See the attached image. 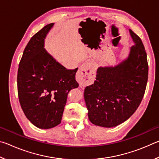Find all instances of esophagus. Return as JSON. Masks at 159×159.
Wrapping results in <instances>:
<instances>
[{
  "mask_svg": "<svg viewBox=\"0 0 159 159\" xmlns=\"http://www.w3.org/2000/svg\"><path fill=\"white\" fill-rule=\"evenodd\" d=\"M95 76V69L93 63L86 61L82 64L77 74L76 80L81 86H86L93 82Z\"/></svg>",
  "mask_w": 159,
  "mask_h": 159,
  "instance_id": "obj_1",
  "label": "esophagus"
}]
</instances>
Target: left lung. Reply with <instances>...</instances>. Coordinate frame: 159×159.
Segmentation results:
<instances>
[{"label": "left lung", "mask_w": 159, "mask_h": 159, "mask_svg": "<svg viewBox=\"0 0 159 159\" xmlns=\"http://www.w3.org/2000/svg\"><path fill=\"white\" fill-rule=\"evenodd\" d=\"M134 45L127 60L114 67H99L96 80L84 91L90 121L114 127L128 120L140 104L148 80L147 52L142 40L130 30Z\"/></svg>", "instance_id": "8db88e82"}]
</instances>
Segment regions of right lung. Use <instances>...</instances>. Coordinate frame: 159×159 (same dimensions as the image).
<instances>
[{
    "instance_id": "1",
    "label": "right lung",
    "mask_w": 159,
    "mask_h": 159,
    "mask_svg": "<svg viewBox=\"0 0 159 159\" xmlns=\"http://www.w3.org/2000/svg\"><path fill=\"white\" fill-rule=\"evenodd\" d=\"M53 23L32 36L24 50L17 71V92L26 118L39 128L60 124L67 95L79 87L78 68L66 69L44 49V39Z\"/></svg>"
}]
</instances>
